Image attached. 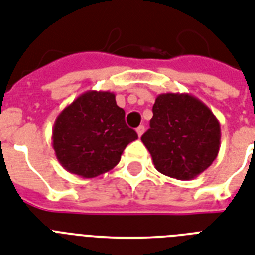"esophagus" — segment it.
Returning a JSON list of instances; mask_svg holds the SVG:
<instances>
[{"instance_id": "34e87169", "label": "esophagus", "mask_w": 255, "mask_h": 255, "mask_svg": "<svg viewBox=\"0 0 255 255\" xmlns=\"http://www.w3.org/2000/svg\"><path fill=\"white\" fill-rule=\"evenodd\" d=\"M144 131H145V128H144V126H139V127L136 128V132H137V136H139V137H141V136H143Z\"/></svg>"}]
</instances>
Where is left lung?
I'll return each instance as SVG.
<instances>
[{
    "label": "left lung",
    "mask_w": 255,
    "mask_h": 255,
    "mask_svg": "<svg viewBox=\"0 0 255 255\" xmlns=\"http://www.w3.org/2000/svg\"><path fill=\"white\" fill-rule=\"evenodd\" d=\"M141 141L160 173L193 180L212 165L220 151L221 128L210 108L190 94H160Z\"/></svg>",
    "instance_id": "left-lung-1"
}]
</instances>
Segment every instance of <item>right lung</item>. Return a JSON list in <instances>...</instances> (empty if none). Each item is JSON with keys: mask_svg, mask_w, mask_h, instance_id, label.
I'll list each match as a JSON object with an SVG mask.
<instances>
[{"mask_svg": "<svg viewBox=\"0 0 255 255\" xmlns=\"http://www.w3.org/2000/svg\"><path fill=\"white\" fill-rule=\"evenodd\" d=\"M124 115L114 92L90 90L78 96L53 127V148L62 167L83 178L111 170L128 144L137 139Z\"/></svg>", "mask_w": 255, "mask_h": 255, "instance_id": "right-lung-1", "label": "right lung"}]
</instances>
